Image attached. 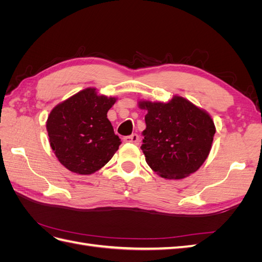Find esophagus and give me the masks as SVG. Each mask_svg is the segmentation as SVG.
Segmentation results:
<instances>
[{
	"label": "esophagus",
	"mask_w": 262,
	"mask_h": 262,
	"mask_svg": "<svg viewBox=\"0 0 262 262\" xmlns=\"http://www.w3.org/2000/svg\"><path fill=\"white\" fill-rule=\"evenodd\" d=\"M124 142H128V143H133V144H139L140 142V138L138 134H131V136H128V137H124Z\"/></svg>",
	"instance_id": "esophagus-1"
}]
</instances>
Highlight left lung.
<instances>
[{"label": "left lung", "mask_w": 262, "mask_h": 262, "mask_svg": "<svg viewBox=\"0 0 262 262\" xmlns=\"http://www.w3.org/2000/svg\"><path fill=\"white\" fill-rule=\"evenodd\" d=\"M139 107L147 110L141 148L149 167L167 179L185 178L199 169L215 134L211 116L180 96L168 102L141 100Z\"/></svg>", "instance_id": "obj_1"}]
</instances>
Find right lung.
I'll list each match as a JSON object with an SVG mask.
<instances>
[{
	"mask_svg": "<svg viewBox=\"0 0 262 262\" xmlns=\"http://www.w3.org/2000/svg\"><path fill=\"white\" fill-rule=\"evenodd\" d=\"M116 100L89 87L51 110L47 120L50 146L66 168L91 175L112 160L121 144L107 118Z\"/></svg>",
	"mask_w": 262,
	"mask_h": 262,
	"instance_id": "add662e5",
	"label": "right lung"
}]
</instances>
